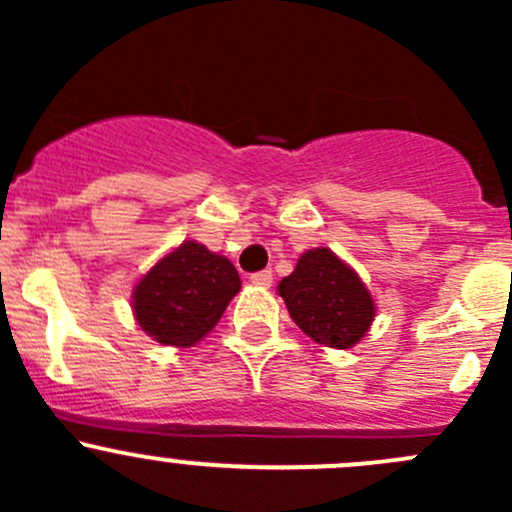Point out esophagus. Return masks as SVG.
Masks as SVG:
<instances>
[{
    "label": "esophagus",
    "instance_id": "34e87169",
    "mask_svg": "<svg viewBox=\"0 0 512 512\" xmlns=\"http://www.w3.org/2000/svg\"><path fill=\"white\" fill-rule=\"evenodd\" d=\"M252 285L257 287H270L272 285V270H262V272H255V275L250 277Z\"/></svg>",
    "mask_w": 512,
    "mask_h": 512
}]
</instances>
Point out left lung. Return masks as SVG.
Listing matches in <instances>:
<instances>
[{
    "mask_svg": "<svg viewBox=\"0 0 512 512\" xmlns=\"http://www.w3.org/2000/svg\"><path fill=\"white\" fill-rule=\"evenodd\" d=\"M280 294L294 324L324 347H354L374 322L369 289L327 247L304 252L292 275L280 282Z\"/></svg>",
    "mask_w": 512,
    "mask_h": 512,
    "instance_id": "1",
    "label": "left lung"
}]
</instances>
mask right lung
I'll return each instance as SVG.
<instances>
[{"instance_id": "add662e5", "label": "right lung", "mask_w": 512, "mask_h": 512, "mask_svg": "<svg viewBox=\"0 0 512 512\" xmlns=\"http://www.w3.org/2000/svg\"><path fill=\"white\" fill-rule=\"evenodd\" d=\"M240 292L230 260L185 240L133 289V312L148 337L170 347H193L223 317Z\"/></svg>"}]
</instances>
